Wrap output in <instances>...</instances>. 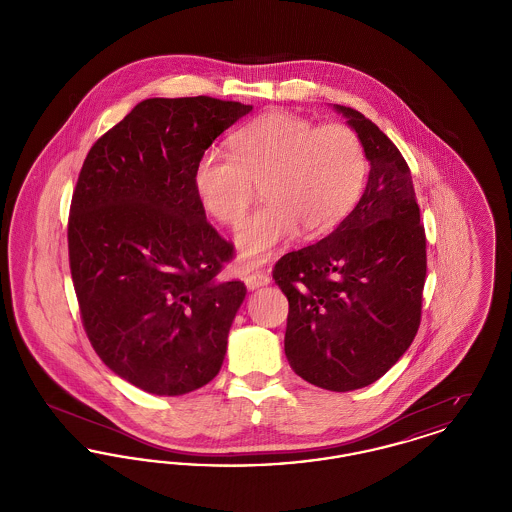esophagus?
<instances>
[{
  "instance_id": "1",
  "label": "esophagus",
  "mask_w": 512,
  "mask_h": 512,
  "mask_svg": "<svg viewBox=\"0 0 512 512\" xmlns=\"http://www.w3.org/2000/svg\"><path fill=\"white\" fill-rule=\"evenodd\" d=\"M244 282L249 290H257L261 286H267L268 282H270V276H268L267 272H263V270H255V272H247L245 274Z\"/></svg>"
}]
</instances>
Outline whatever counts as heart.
<instances>
[{
  "mask_svg": "<svg viewBox=\"0 0 512 512\" xmlns=\"http://www.w3.org/2000/svg\"><path fill=\"white\" fill-rule=\"evenodd\" d=\"M366 151L359 134L340 122L322 124L272 111L230 138V155L207 149L197 159L194 190L222 224H236L261 186L267 203L236 232L245 265L268 259L301 230L317 238L345 219L365 188Z\"/></svg>",
  "mask_w": 512,
  "mask_h": 512,
  "instance_id": "b5f03b06",
  "label": "heart"
}]
</instances>
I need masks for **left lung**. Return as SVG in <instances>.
<instances>
[{
	"label": "left lung",
	"instance_id": "obj_1",
	"mask_svg": "<svg viewBox=\"0 0 512 512\" xmlns=\"http://www.w3.org/2000/svg\"><path fill=\"white\" fill-rule=\"evenodd\" d=\"M370 163L365 194L340 226L272 270L290 303L284 349L297 376L353 391L382 378L420 326L426 234L401 151L363 113L334 105Z\"/></svg>",
	"mask_w": 512,
	"mask_h": 512
}]
</instances>
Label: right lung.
Wrapping results in <instances>:
<instances>
[{"label": "right lung", "mask_w": 512, "mask_h": 512, "mask_svg": "<svg viewBox=\"0 0 512 512\" xmlns=\"http://www.w3.org/2000/svg\"><path fill=\"white\" fill-rule=\"evenodd\" d=\"M253 107L151 98L88 151L71 201L69 263L99 359L132 386L182 395L226 355L245 286L219 272L234 257L194 190L201 153Z\"/></svg>", "instance_id": "1"}]
</instances>
